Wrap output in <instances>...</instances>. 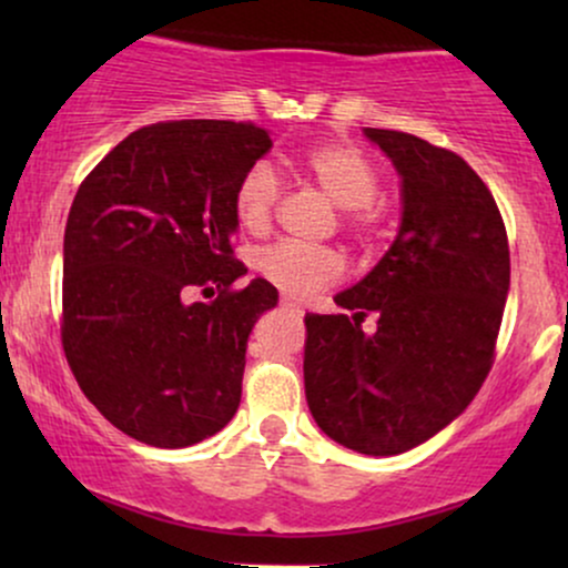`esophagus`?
Here are the masks:
<instances>
[{
	"label": "esophagus",
	"instance_id": "1",
	"mask_svg": "<svg viewBox=\"0 0 568 568\" xmlns=\"http://www.w3.org/2000/svg\"><path fill=\"white\" fill-rule=\"evenodd\" d=\"M283 310H288V312H293V315H304V310H302V304L298 302H293V298H283Z\"/></svg>",
	"mask_w": 568,
	"mask_h": 568
}]
</instances>
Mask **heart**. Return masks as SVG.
I'll use <instances>...</instances> for the list:
<instances>
[{"label": "heart", "mask_w": 568, "mask_h": 568, "mask_svg": "<svg viewBox=\"0 0 568 568\" xmlns=\"http://www.w3.org/2000/svg\"><path fill=\"white\" fill-rule=\"evenodd\" d=\"M298 171L334 205L342 207V226L361 245H374L387 232L389 202L379 194V165L347 141H323L298 154ZM277 175L258 162L240 175L234 186V216L251 234H264L280 205ZM258 272L288 296H312L342 277V258L331 247L296 243L270 245L258 256Z\"/></svg>", "instance_id": "b5f03b06"}]
</instances>
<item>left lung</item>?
I'll return each instance as SVG.
<instances>
[{
    "label": "left lung",
    "mask_w": 568,
    "mask_h": 568,
    "mask_svg": "<svg viewBox=\"0 0 568 568\" xmlns=\"http://www.w3.org/2000/svg\"><path fill=\"white\" fill-rule=\"evenodd\" d=\"M403 179V221L382 262L304 317V389L317 427L357 454L395 456L462 414L494 366L510 245L478 173L448 149L366 128ZM377 317L366 335L362 321Z\"/></svg>",
    "instance_id": "8db88e82"
}]
</instances>
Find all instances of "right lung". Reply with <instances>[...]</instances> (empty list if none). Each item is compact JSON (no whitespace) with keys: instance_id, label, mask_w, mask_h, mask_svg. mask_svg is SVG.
I'll use <instances>...</instances> for the list:
<instances>
[{"instance_id":"obj_1","label":"right lung","mask_w":568,"mask_h":568,"mask_svg":"<svg viewBox=\"0 0 568 568\" xmlns=\"http://www.w3.org/2000/svg\"><path fill=\"white\" fill-rule=\"evenodd\" d=\"M272 149L253 122H154L77 189L63 234L61 342L88 400L130 438L184 448L230 425L247 334L277 304L232 234L234 186ZM194 287L217 291L186 303Z\"/></svg>"}]
</instances>
